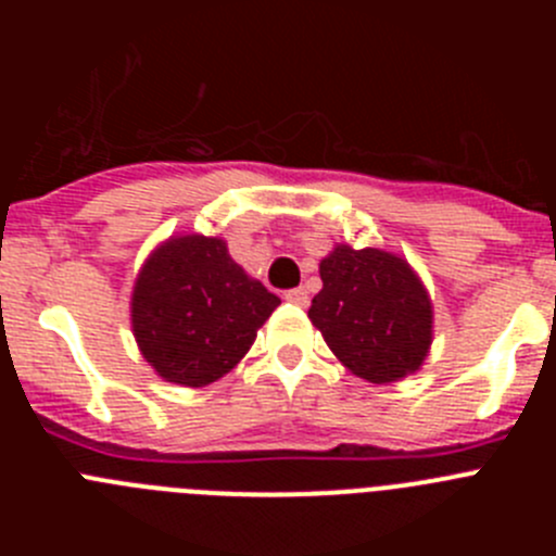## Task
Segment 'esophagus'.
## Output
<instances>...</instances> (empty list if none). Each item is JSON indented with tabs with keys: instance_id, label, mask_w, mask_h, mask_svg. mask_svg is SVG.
<instances>
[{
	"instance_id": "obj_1",
	"label": "esophagus",
	"mask_w": 556,
	"mask_h": 556,
	"mask_svg": "<svg viewBox=\"0 0 556 556\" xmlns=\"http://www.w3.org/2000/svg\"><path fill=\"white\" fill-rule=\"evenodd\" d=\"M283 301L294 303V306H308V292L303 287L289 289V292H283Z\"/></svg>"
}]
</instances>
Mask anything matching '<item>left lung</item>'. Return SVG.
Returning <instances> with one entry per match:
<instances>
[{
  "label": "left lung",
  "instance_id": "8db88e82",
  "mask_svg": "<svg viewBox=\"0 0 556 556\" xmlns=\"http://www.w3.org/2000/svg\"><path fill=\"white\" fill-rule=\"evenodd\" d=\"M320 278L308 317L348 370L390 384L424 365L431 301L404 258L339 244L320 262Z\"/></svg>",
  "mask_w": 556,
  "mask_h": 556
}]
</instances>
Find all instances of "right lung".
<instances>
[{
    "mask_svg": "<svg viewBox=\"0 0 556 556\" xmlns=\"http://www.w3.org/2000/svg\"><path fill=\"white\" fill-rule=\"evenodd\" d=\"M281 306L228 255L223 239L178 236L161 244L132 287V333L161 378L205 387L253 345Z\"/></svg>",
    "mask_w": 556,
    "mask_h": 556,
    "instance_id": "right-lung-1",
    "label": "right lung"
}]
</instances>
